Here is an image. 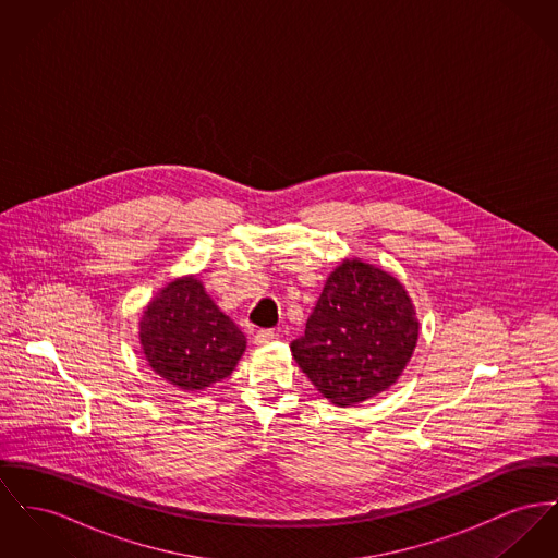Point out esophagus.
<instances>
[{
    "instance_id": "34e87169",
    "label": "esophagus",
    "mask_w": 558,
    "mask_h": 558,
    "mask_svg": "<svg viewBox=\"0 0 558 558\" xmlns=\"http://www.w3.org/2000/svg\"><path fill=\"white\" fill-rule=\"evenodd\" d=\"M276 337H278L276 330L262 328V330H257V335H255V345H267V343H271Z\"/></svg>"
}]
</instances>
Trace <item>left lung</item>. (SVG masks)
<instances>
[{
    "instance_id": "1",
    "label": "left lung",
    "mask_w": 558,
    "mask_h": 558,
    "mask_svg": "<svg viewBox=\"0 0 558 558\" xmlns=\"http://www.w3.org/2000/svg\"><path fill=\"white\" fill-rule=\"evenodd\" d=\"M417 339V312L402 282L373 263L343 259L291 352L328 402L354 407L392 388Z\"/></svg>"
}]
</instances>
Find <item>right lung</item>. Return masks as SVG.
Returning <instances> with one entry per match:
<instances>
[{"label": "right lung", "instance_id": "obj_1", "mask_svg": "<svg viewBox=\"0 0 558 558\" xmlns=\"http://www.w3.org/2000/svg\"><path fill=\"white\" fill-rule=\"evenodd\" d=\"M138 343L154 373L183 392L228 379L246 350L244 332L194 274L151 296L138 320Z\"/></svg>", "mask_w": 558, "mask_h": 558}]
</instances>
